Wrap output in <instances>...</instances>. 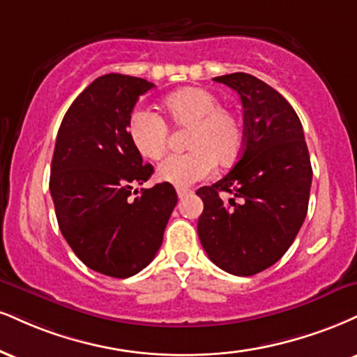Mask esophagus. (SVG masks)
Instances as JSON below:
<instances>
[{
    "mask_svg": "<svg viewBox=\"0 0 357 357\" xmlns=\"http://www.w3.org/2000/svg\"><path fill=\"white\" fill-rule=\"evenodd\" d=\"M188 195H191V190H186V188H178V197H179V199H183V197H186Z\"/></svg>",
    "mask_w": 357,
    "mask_h": 357,
    "instance_id": "esophagus-1",
    "label": "esophagus"
}]
</instances>
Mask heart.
I'll list each match as a JSON object with an SVG mask.
<instances>
[{
	"mask_svg": "<svg viewBox=\"0 0 357 357\" xmlns=\"http://www.w3.org/2000/svg\"><path fill=\"white\" fill-rule=\"evenodd\" d=\"M176 126H190L191 151L169 154L158 166V178L178 188L191 186L213 173L214 165H231L243 149V123L234 111L220 106V98L204 88L188 86L162 100ZM135 148L149 160H158L167 148V123L151 109L136 108L128 119Z\"/></svg>",
	"mask_w": 357,
	"mask_h": 357,
	"instance_id": "b5f03b06",
	"label": "heart"
}]
</instances>
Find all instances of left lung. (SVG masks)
Masks as SVG:
<instances>
[{"instance_id": "1", "label": "left lung", "mask_w": 357, "mask_h": 357, "mask_svg": "<svg viewBox=\"0 0 357 357\" xmlns=\"http://www.w3.org/2000/svg\"><path fill=\"white\" fill-rule=\"evenodd\" d=\"M214 81L241 98L244 143L233 169L196 191L204 203L197 234L206 255L222 271L252 276L281 259L301 229L312 181L311 160L303 124L276 89L248 73Z\"/></svg>"}]
</instances>
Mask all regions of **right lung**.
<instances>
[{"mask_svg": "<svg viewBox=\"0 0 357 357\" xmlns=\"http://www.w3.org/2000/svg\"><path fill=\"white\" fill-rule=\"evenodd\" d=\"M153 83L135 76H100L64 114L51 161L50 191L59 229L93 271L130 278L161 248L178 196L160 183L131 197L153 166L128 132V119Z\"/></svg>", "mask_w": 357, "mask_h": 357, "instance_id": "1", "label": "right lung"}]
</instances>
